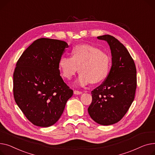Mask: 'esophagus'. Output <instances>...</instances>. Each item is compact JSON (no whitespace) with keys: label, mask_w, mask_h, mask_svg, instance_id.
<instances>
[{"label":"esophagus","mask_w":155,"mask_h":155,"mask_svg":"<svg viewBox=\"0 0 155 155\" xmlns=\"http://www.w3.org/2000/svg\"><path fill=\"white\" fill-rule=\"evenodd\" d=\"M82 93H83V92H82V91H78V90H74V94L78 95V94H82Z\"/></svg>","instance_id":"1"}]
</instances>
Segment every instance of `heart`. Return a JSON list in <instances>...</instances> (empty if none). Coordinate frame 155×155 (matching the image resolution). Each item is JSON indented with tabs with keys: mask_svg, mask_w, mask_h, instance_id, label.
I'll list each match as a JSON object with an SVG mask.
<instances>
[{
	"mask_svg": "<svg viewBox=\"0 0 155 155\" xmlns=\"http://www.w3.org/2000/svg\"><path fill=\"white\" fill-rule=\"evenodd\" d=\"M111 64V58L107 53L89 45H76L71 51V57L62 56L59 61L62 75L66 79H71L79 68L78 83L82 86L104 80Z\"/></svg>",
	"mask_w": 155,
	"mask_h": 155,
	"instance_id": "1",
	"label": "heart"
}]
</instances>
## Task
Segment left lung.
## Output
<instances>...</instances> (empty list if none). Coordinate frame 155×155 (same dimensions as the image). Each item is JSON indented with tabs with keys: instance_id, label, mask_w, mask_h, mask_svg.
Here are the masks:
<instances>
[{
	"instance_id": "obj_1",
	"label": "left lung",
	"mask_w": 155,
	"mask_h": 155,
	"mask_svg": "<svg viewBox=\"0 0 155 155\" xmlns=\"http://www.w3.org/2000/svg\"><path fill=\"white\" fill-rule=\"evenodd\" d=\"M110 45L112 66L103 83L91 91L88 113L101 125L120 121L128 111L135 95L137 79L134 60L124 45L110 35L98 36Z\"/></svg>"
}]
</instances>
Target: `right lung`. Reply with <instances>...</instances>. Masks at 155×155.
<instances>
[{
  "mask_svg": "<svg viewBox=\"0 0 155 155\" xmlns=\"http://www.w3.org/2000/svg\"><path fill=\"white\" fill-rule=\"evenodd\" d=\"M67 48L64 41L38 39L17 62L13 74L15 101L35 126L49 127L55 124L73 94L59 69V61Z\"/></svg>",
  "mask_w": 155,
  "mask_h": 155,
  "instance_id": "right-lung-1",
  "label": "right lung"
}]
</instances>
